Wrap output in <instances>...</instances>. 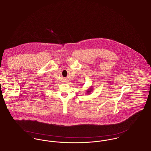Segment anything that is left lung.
Returning a JSON list of instances; mask_svg holds the SVG:
<instances>
[{"label": "left lung", "mask_w": 151, "mask_h": 151, "mask_svg": "<svg viewBox=\"0 0 151 151\" xmlns=\"http://www.w3.org/2000/svg\"><path fill=\"white\" fill-rule=\"evenodd\" d=\"M92 91H93V88H90L89 89H88V91H86V94H91V93Z\"/></svg>", "instance_id": "obj_1"}]
</instances>
